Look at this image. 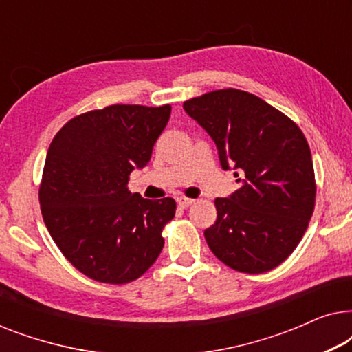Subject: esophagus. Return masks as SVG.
Listing matches in <instances>:
<instances>
[{"instance_id": "esophagus-1", "label": "esophagus", "mask_w": 352, "mask_h": 352, "mask_svg": "<svg viewBox=\"0 0 352 352\" xmlns=\"http://www.w3.org/2000/svg\"><path fill=\"white\" fill-rule=\"evenodd\" d=\"M194 201V199H187V197H177V205H179L181 208H187V206H190Z\"/></svg>"}]
</instances>
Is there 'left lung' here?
Here are the masks:
<instances>
[{"instance_id": "8db88e82", "label": "left lung", "mask_w": 352, "mask_h": 352, "mask_svg": "<svg viewBox=\"0 0 352 352\" xmlns=\"http://www.w3.org/2000/svg\"><path fill=\"white\" fill-rule=\"evenodd\" d=\"M182 107L214 141L223 170L242 176L240 189L214 200L218 219L205 230L210 250L239 272L277 267L300 243L314 211V166L305 134L247 91H211Z\"/></svg>"}]
</instances>
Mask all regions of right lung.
Instances as JSON below:
<instances>
[{"label":"right lung","mask_w":352,"mask_h":352,"mask_svg":"<svg viewBox=\"0 0 352 352\" xmlns=\"http://www.w3.org/2000/svg\"><path fill=\"white\" fill-rule=\"evenodd\" d=\"M170 105H109L65 123L47 151L40 205L52 240L89 278L128 283L155 263L176 201L128 190L131 171L151 162Z\"/></svg>","instance_id":"1"}]
</instances>
